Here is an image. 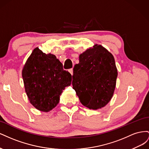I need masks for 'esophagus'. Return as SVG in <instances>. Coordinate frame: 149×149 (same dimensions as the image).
<instances>
[{
	"instance_id": "esophagus-1",
	"label": "esophagus",
	"mask_w": 149,
	"mask_h": 149,
	"mask_svg": "<svg viewBox=\"0 0 149 149\" xmlns=\"http://www.w3.org/2000/svg\"><path fill=\"white\" fill-rule=\"evenodd\" d=\"M68 71H69L70 73H71V75H73V68H71V69H70V70H68Z\"/></svg>"
}]
</instances>
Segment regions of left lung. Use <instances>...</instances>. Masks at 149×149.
Here are the masks:
<instances>
[{
  "instance_id": "obj_1",
  "label": "left lung",
  "mask_w": 149,
  "mask_h": 149,
  "mask_svg": "<svg viewBox=\"0 0 149 149\" xmlns=\"http://www.w3.org/2000/svg\"><path fill=\"white\" fill-rule=\"evenodd\" d=\"M74 65L73 88L82 104L89 109L104 107L112 97L118 77L113 55L96 44L79 56Z\"/></svg>"
}]
</instances>
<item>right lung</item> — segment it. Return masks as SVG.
Wrapping results in <instances>:
<instances>
[{
    "label": "right lung",
    "instance_id": "add662e5",
    "mask_svg": "<svg viewBox=\"0 0 149 149\" xmlns=\"http://www.w3.org/2000/svg\"><path fill=\"white\" fill-rule=\"evenodd\" d=\"M22 78L30 102L43 112L55 107L63 90L71 83V74L63 70L56 56L44 53L38 47L24 65Z\"/></svg>",
    "mask_w": 149,
    "mask_h": 149
}]
</instances>
